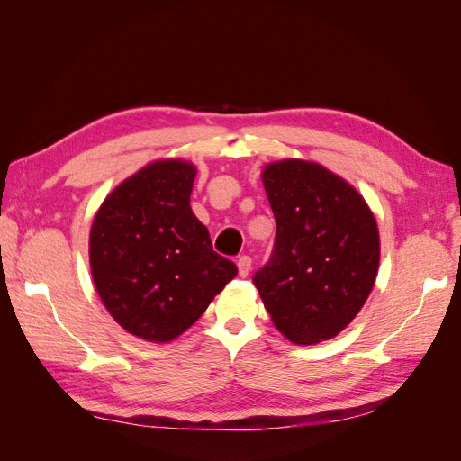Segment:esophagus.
<instances>
[{"label":"esophagus","instance_id":"1","mask_svg":"<svg viewBox=\"0 0 461 461\" xmlns=\"http://www.w3.org/2000/svg\"><path fill=\"white\" fill-rule=\"evenodd\" d=\"M238 270H240V276H247V275H249V270H251V257L241 255V257L238 258Z\"/></svg>","mask_w":461,"mask_h":461}]
</instances>
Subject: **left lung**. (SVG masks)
I'll return each instance as SVG.
<instances>
[{
  "label": "left lung",
  "mask_w": 461,
  "mask_h": 461,
  "mask_svg": "<svg viewBox=\"0 0 461 461\" xmlns=\"http://www.w3.org/2000/svg\"><path fill=\"white\" fill-rule=\"evenodd\" d=\"M263 185L276 235L253 285L278 331L294 343L331 339L374 288L380 265L375 220L348 183L317 163H270Z\"/></svg>",
  "instance_id": "obj_1"
}]
</instances>
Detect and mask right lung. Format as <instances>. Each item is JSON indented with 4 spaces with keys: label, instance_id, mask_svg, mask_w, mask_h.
I'll return each instance as SVG.
<instances>
[{
    "label": "right lung",
    "instance_id": "1",
    "mask_svg": "<svg viewBox=\"0 0 461 461\" xmlns=\"http://www.w3.org/2000/svg\"><path fill=\"white\" fill-rule=\"evenodd\" d=\"M196 169L158 161L114 188L91 226V275L128 333L165 343L186 331L238 275L191 210Z\"/></svg>",
    "mask_w": 461,
    "mask_h": 461
}]
</instances>
